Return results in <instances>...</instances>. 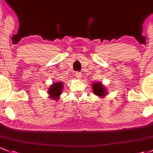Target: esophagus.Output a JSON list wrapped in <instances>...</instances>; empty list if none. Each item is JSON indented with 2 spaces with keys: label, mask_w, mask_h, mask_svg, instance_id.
<instances>
[{
  "label": "esophagus",
  "mask_w": 153,
  "mask_h": 153,
  "mask_svg": "<svg viewBox=\"0 0 153 153\" xmlns=\"http://www.w3.org/2000/svg\"><path fill=\"white\" fill-rule=\"evenodd\" d=\"M76 78L78 79H80L82 77V73H79V72H78V73L76 74Z\"/></svg>",
  "instance_id": "esophagus-1"
}]
</instances>
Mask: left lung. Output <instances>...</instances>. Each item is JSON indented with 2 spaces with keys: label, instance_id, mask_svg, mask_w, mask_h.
<instances>
[{
  "label": "left lung",
  "instance_id": "8db88e82",
  "mask_svg": "<svg viewBox=\"0 0 153 153\" xmlns=\"http://www.w3.org/2000/svg\"><path fill=\"white\" fill-rule=\"evenodd\" d=\"M93 93L98 96H104L106 94V89L101 83H95L93 85Z\"/></svg>",
  "mask_w": 153,
  "mask_h": 153
}]
</instances>
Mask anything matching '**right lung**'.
<instances>
[{"mask_svg":"<svg viewBox=\"0 0 153 153\" xmlns=\"http://www.w3.org/2000/svg\"><path fill=\"white\" fill-rule=\"evenodd\" d=\"M62 89H63V83H54L50 88V90H49V94L51 96L50 98H54V99H57V98H58V96L61 93Z\"/></svg>","mask_w":153,"mask_h":153,"instance_id":"obj_1","label":"right lung"}]
</instances>
